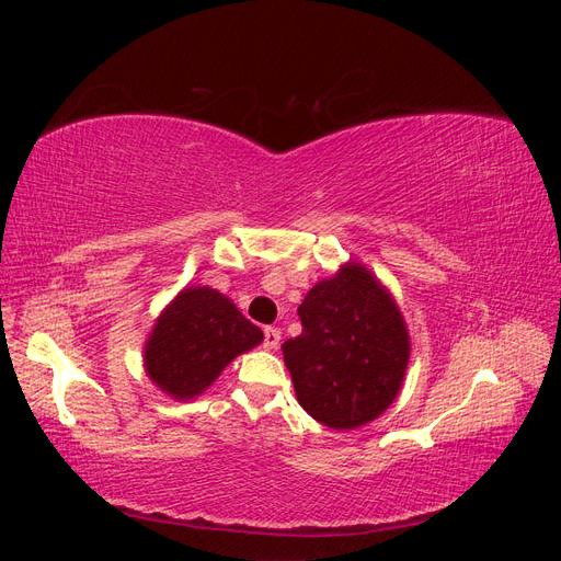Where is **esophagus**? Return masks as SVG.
Instances as JSON below:
<instances>
[{
	"instance_id": "esophagus-1",
	"label": "esophagus",
	"mask_w": 561,
	"mask_h": 561,
	"mask_svg": "<svg viewBox=\"0 0 561 561\" xmlns=\"http://www.w3.org/2000/svg\"><path fill=\"white\" fill-rule=\"evenodd\" d=\"M278 344H280V330L278 328H264V346L268 351H274V348H278Z\"/></svg>"
}]
</instances>
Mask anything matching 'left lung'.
Here are the masks:
<instances>
[{
    "label": "left lung",
    "mask_w": 561,
    "mask_h": 561,
    "mask_svg": "<svg viewBox=\"0 0 561 561\" xmlns=\"http://www.w3.org/2000/svg\"><path fill=\"white\" fill-rule=\"evenodd\" d=\"M297 313L301 334L283 344V360L304 410L334 431L383 414L410 363V332L377 276L348 262L316 283Z\"/></svg>",
    "instance_id": "1"
}]
</instances>
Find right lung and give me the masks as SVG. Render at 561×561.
<instances>
[{
  "instance_id": "add662e5",
  "label": "right lung",
  "mask_w": 561,
  "mask_h": 561,
  "mask_svg": "<svg viewBox=\"0 0 561 561\" xmlns=\"http://www.w3.org/2000/svg\"><path fill=\"white\" fill-rule=\"evenodd\" d=\"M262 330L208 285L184 287L157 318L145 344V369L175 400L201 396L222 369L257 344Z\"/></svg>"
}]
</instances>
